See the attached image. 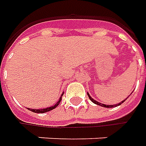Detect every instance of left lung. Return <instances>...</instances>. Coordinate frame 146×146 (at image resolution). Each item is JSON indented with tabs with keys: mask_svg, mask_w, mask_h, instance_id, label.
<instances>
[{
	"mask_svg": "<svg viewBox=\"0 0 146 146\" xmlns=\"http://www.w3.org/2000/svg\"><path fill=\"white\" fill-rule=\"evenodd\" d=\"M88 96L89 99L92 100V102H93L94 104H97V105H100V106H101V107H104V108H114V107H116V106H119V105H121L122 103H124L125 101L127 98L125 100H122L121 103H119V104H113V105H108V104H101V103L98 102V101H96V100H95L93 98H92L91 97V96L89 95V93H88Z\"/></svg>",
	"mask_w": 146,
	"mask_h": 146,
	"instance_id": "obj_1",
	"label": "left lung"
}]
</instances>
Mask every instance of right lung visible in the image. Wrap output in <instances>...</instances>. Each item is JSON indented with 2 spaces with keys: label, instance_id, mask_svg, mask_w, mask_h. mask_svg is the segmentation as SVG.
<instances>
[{
  "label": "right lung",
  "instance_id": "right-lung-1",
  "mask_svg": "<svg viewBox=\"0 0 146 146\" xmlns=\"http://www.w3.org/2000/svg\"><path fill=\"white\" fill-rule=\"evenodd\" d=\"M63 96V92L62 94L61 95V96L59 97L58 99V101L54 105H53L51 107H49V108H41V109H32V108H28L30 111L33 112H36V113H44V112H49V111H50V110H53V109H54L55 108L57 107L58 105L59 104V103L61 102V100H62V96Z\"/></svg>",
  "mask_w": 146,
  "mask_h": 146
}]
</instances>
